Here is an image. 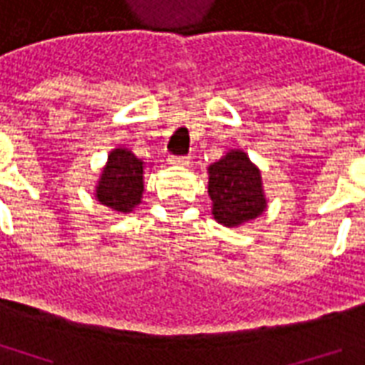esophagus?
<instances>
[{
    "label": "esophagus",
    "mask_w": 365,
    "mask_h": 365,
    "mask_svg": "<svg viewBox=\"0 0 365 365\" xmlns=\"http://www.w3.org/2000/svg\"><path fill=\"white\" fill-rule=\"evenodd\" d=\"M169 163L177 165V167H188V165H190V159H188V157H171Z\"/></svg>",
    "instance_id": "1"
}]
</instances>
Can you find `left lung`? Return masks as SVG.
<instances>
[{
	"label": "left lung",
	"instance_id": "obj_1",
	"mask_svg": "<svg viewBox=\"0 0 365 365\" xmlns=\"http://www.w3.org/2000/svg\"><path fill=\"white\" fill-rule=\"evenodd\" d=\"M208 194L214 220L225 227H239L267 210L259 167L241 150L227 151L210 165Z\"/></svg>",
	"mask_w": 365,
	"mask_h": 365
}]
</instances>
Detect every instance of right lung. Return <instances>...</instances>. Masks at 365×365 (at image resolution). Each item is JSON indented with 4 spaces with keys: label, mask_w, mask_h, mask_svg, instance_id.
Returning a JSON list of instances; mask_svg holds the SVG:
<instances>
[{
    "label": "right lung",
    "mask_w": 365,
    "mask_h": 365,
    "mask_svg": "<svg viewBox=\"0 0 365 365\" xmlns=\"http://www.w3.org/2000/svg\"><path fill=\"white\" fill-rule=\"evenodd\" d=\"M143 161L126 148L108 153L105 169L95 188L97 200L114 212H132L142 202Z\"/></svg>",
    "instance_id": "1"
}]
</instances>
